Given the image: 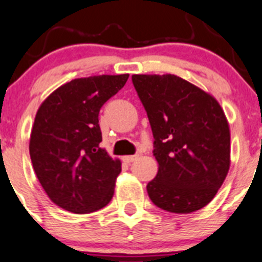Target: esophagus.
Returning a JSON list of instances; mask_svg holds the SVG:
<instances>
[{"label":"esophagus","mask_w":262,"mask_h":262,"mask_svg":"<svg viewBox=\"0 0 262 262\" xmlns=\"http://www.w3.org/2000/svg\"><path fill=\"white\" fill-rule=\"evenodd\" d=\"M135 159H138V156H126V157H123V161L126 162V163H131V162H134Z\"/></svg>","instance_id":"obj_1"}]
</instances>
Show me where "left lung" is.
<instances>
[{
	"mask_svg": "<svg viewBox=\"0 0 262 262\" xmlns=\"http://www.w3.org/2000/svg\"><path fill=\"white\" fill-rule=\"evenodd\" d=\"M148 114L158 173L148 183L157 207L190 213L207 206L230 167V129L213 96L175 74H134Z\"/></svg>",
	"mask_w": 262,
	"mask_h": 262,
	"instance_id": "8db88e82",
	"label": "left lung"
}]
</instances>
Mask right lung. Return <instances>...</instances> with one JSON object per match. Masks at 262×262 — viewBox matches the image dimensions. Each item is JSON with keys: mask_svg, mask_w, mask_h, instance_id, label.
<instances>
[{"mask_svg": "<svg viewBox=\"0 0 262 262\" xmlns=\"http://www.w3.org/2000/svg\"><path fill=\"white\" fill-rule=\"evenodd\" d=\"M127 79L128 74L76 78L37 111L29 140L34 172L49 198L69 212H95L113 198L121 161L100 148L99 112Z\"/></svg>", "mask_w": 262, "mask_h": 262, "instance_id": "1", "label": "right lung"}]
</instances>
